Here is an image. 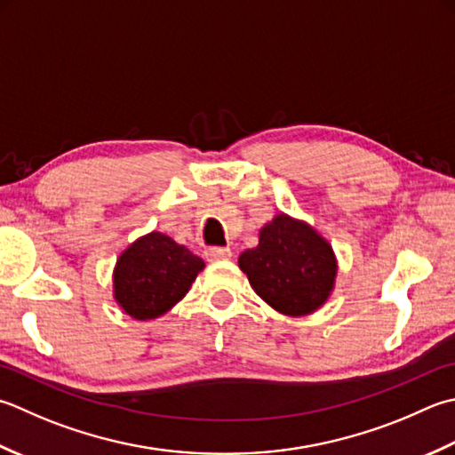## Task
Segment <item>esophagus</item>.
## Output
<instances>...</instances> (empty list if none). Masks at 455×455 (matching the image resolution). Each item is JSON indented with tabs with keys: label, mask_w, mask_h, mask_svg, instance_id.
<instances>
[{
	"label": "esophagus",
	"mask_w": 455,
	"mask_h": 455,
	"mask_svg": "<svg viewBox=\"0 0 455 455\" xmlns=\"http://www.w3.org/2000/svg\"><path fill=\"white\" fill-rule=\"evenodd\" d=\"M204 256H207V260H228L233 252H230V248L227 246H209L207 251H204Z\"/></svg>",
	"instance_id": "34e87169"
}]
</instances>
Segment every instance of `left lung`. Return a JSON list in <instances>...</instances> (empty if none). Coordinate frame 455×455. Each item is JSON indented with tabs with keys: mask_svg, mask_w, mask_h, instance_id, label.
<instances>
[{
	"mask_svg": "<svg viewBox=\"0 0 455 455\" xmlns=\"http://www.w3.org/2000/svg\"><path fill=\"white\" fill-rule=\"evenodd\" d=\"M238 266L258 296L286 315H306L322 306L337 272L331 246L286 215L260 230V243L240 254Z\"/></svg>",
	"mask_w": 455,
	"mask_h": 455,
	"instance_id": "left-lung-1",
	"label": "left lung"
}]
</instances>
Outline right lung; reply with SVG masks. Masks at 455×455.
Returning <instances> with one entry per match:
<instances>
[{"mask_svg": "<svg viewBox=\"0 0 455 455\" xmlns=\"http://www.w3.org/2000/svg\"><path fill=\"white\" fill-rule=\"evenodd\" d=\"M203 266L189 248L151 233L136 240L116 264V301L136 319L164 315L189 291Z\"/></svg>", "mask_w": 455, "mask_h": 455, "instance_id": "1", "label": "right lung"}]
</instances>
